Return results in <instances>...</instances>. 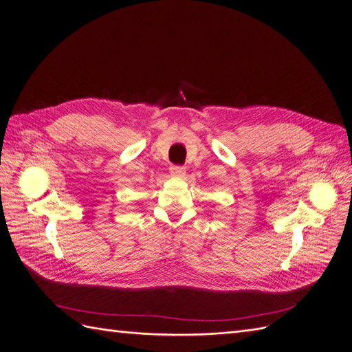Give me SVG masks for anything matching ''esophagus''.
I'll use <instances>...</instances> for the list:
<instances>
[{"label":"esophagus","instance_id":"obj_1","mask_svg":"<svg viewBox=\"0 0 352 352\" xmlns=\"http://www.w3.org/2000/svg\"><path fill=\"white\" fill-rule=\"evenodd\" d=\"M186 173V169L183 166H172L170 168V175L173 176H183Z\"/></svg>","mask_w":352,"mask_h":352}]
</instances>
